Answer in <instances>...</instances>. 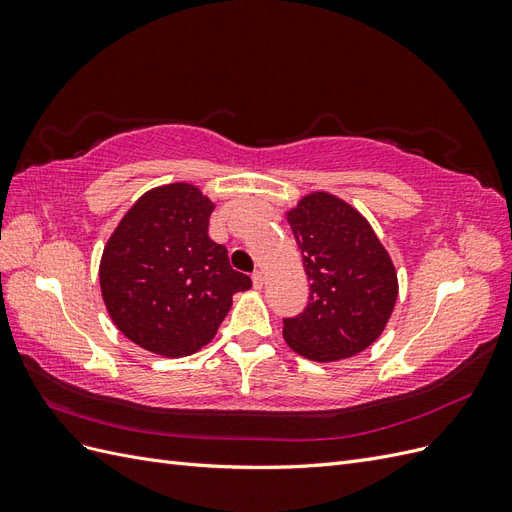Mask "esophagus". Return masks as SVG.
Segmentation results:
<instances>
[{
    "label": "esophagus",
    "instance_id": "obj_1",
    "mask_svg": "<svg viewBox=\"0 0 512 512\" xmlns=\"http://www.w3.org/2000/svg\"><path fill=\"white\" fill-rule=\"evenodd\" d=\"M252 282H254V288L260 290L262 286H265V275H262L260 271H256V273L252 275Z\"/></svg>",
    "mask_w": 512,
    "mask_h": 512
}]
</instances>
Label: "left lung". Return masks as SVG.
Instances as JSON below:
<instances>
[{"mask_svg": "<svg viewBox=\"0 0 512 512\" xmlns=\"http://www.w3.org/2000/svg\"><path fill=\"white\" fill-rule=\"evenodd\" d=\"M309 284V303L284 320L286 344L333 363L382 335L397 301L393 260L365 215L331 192H309L286 211Z\"/></svg>", "mask_w": 512, "mask_h": 512, "instance_id": "1", "label": "left lung"}]
</instances>
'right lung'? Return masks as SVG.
<instances>
[{
	"label": "right lung",
	"mask_w": 512,
	"mask_h": 512,
	"mask_svg": "<svg viewBox=\"0 0 512 512\" xmlns=\"http://www.w3.org/2000/svg\"><path fill=\"white\" fill-rule=\"evenodd\" d=\"M215 203L194 183L145 192L119 220L100 258L106 312L130 342L179 359L207 346L252 280L209 239Z\"/></svg>",
	"instance_id": "1"
}]
</instances>
